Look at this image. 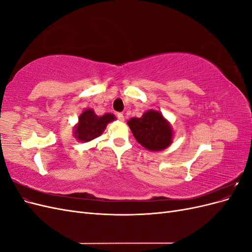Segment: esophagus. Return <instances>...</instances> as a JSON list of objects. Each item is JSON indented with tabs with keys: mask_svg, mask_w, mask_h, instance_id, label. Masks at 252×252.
Masks as SVG:
<instances>
[{
	"mask_svg": "<svg viewBox=\"0 0 252 252\" xmlns=\"http://www.w3.org/2000/svg\"><path fill=\"white\" fill-rule=\"evenodd\" d=\"M117 118L119 119V121H121V122H123L124 120H125V118H124V116L122 113H117Z\"/></svg>",
	"mask_w": 252,
	"mask_h": 252,
	"instance_id": "34e87169",
	"label": "esophagus"
}]
</instances>
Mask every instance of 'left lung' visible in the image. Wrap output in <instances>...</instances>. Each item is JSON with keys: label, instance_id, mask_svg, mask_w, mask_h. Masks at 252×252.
<instances>
[{"label": "left lung", "instance_id": "obj_1", "mask_svg": "<svg viewBox=\"0 0 252 252\" xmlns=\"http://www.w3.org/2000/svg\"><path fill=\"white\" fill-rule=\"evenodd\" d=\"M128 125L135 140L149 150H163L172 142V129L159 111L149 110L140 119L129 120Z\"/></svg>", "mask_w": 252, "mask_h": 252}]
</instances>
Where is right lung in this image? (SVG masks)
Segmentation results:
<instances>
[{"mask_svg":"<svg viewBox=\"0 0 252 252\" xmlns=\"http://www.w3.org/2000/svg\"><path fill=\"white\" fill-rule=\"evenodd\" d=\"M116 119L113 114L106 113L97 117L91 109H86L79 118V124L75 126V138L82 142H89L100 136L108 123Z\"/></svg>","mask_w":252,"mask_h":252,"instance_id":"right-lung-1","label":"right lung"}]
</instances>
